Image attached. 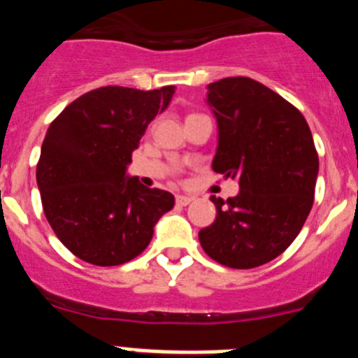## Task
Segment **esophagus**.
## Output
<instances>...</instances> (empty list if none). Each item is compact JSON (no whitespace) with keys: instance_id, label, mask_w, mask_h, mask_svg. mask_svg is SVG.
I'll return each instance as SVG.
<instances>
[{"instance_id":"esophagus-1","label":"esophagus","mask_w":358,"mask_h":358,"mask_svg":"<svg viewBox=\"0 0 358 358\" xmlns=\"http://www.w3.org/2000/svg\"><path fill=\"white\" fill-rule=\"evenodd\" d=\"M192 201H194V197H189V195H177L176 197L177 206H188Z\"/></svg>"}]
</instances>
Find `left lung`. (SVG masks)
Wrapping results in <instances>:
<instances>
[{"mask_svg":"<svg viewBox=\"0 0 358 358\" xmlns=\"http://www.w3.org/2000/svg\"><path fill=\"white\" fill-rule=\"evenodd\" d=\"M218 123L213 170L236 179V197L211 195L217 218L199 231L210 258L231 268H255L289 248L312 204L319 157L299 109L267 85L229 77L208 85Z\"/></svg>","mask_w":358,"mask_h":358,"instance_id":"obj_1","label":"left lung"}]
</instances>
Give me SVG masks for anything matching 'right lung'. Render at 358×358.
<instances>
[{"mask_svg": "<svg viewBox=\"0 0 358 358\" xmlns=\"http://www.w3.org/2000/svg\"><path fill=\"white\" fill-rule=\"evenodd\" d=\"M176 85L141 91L106 85L73 100L50 123L37 163L43 210L73 255L113 267L147 249L173 195L140 185L125 170Z\"/></svg>", "mask_w": 358, "mask_h": 358, "instance_id": "add662e5", "label": "right lung"}]
</instances>
